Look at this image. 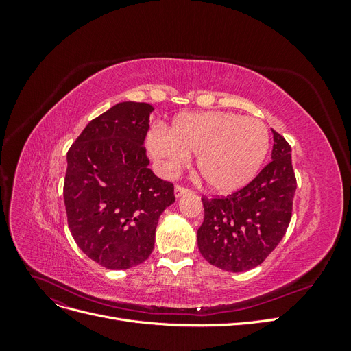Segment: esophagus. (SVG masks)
I'll return each instance as SVG.
<instances>
[{"label": "esophagus", "mask_w": 351, "mask_h": 351, "mask_svg": "<svg viewBox=\"0 0 351 351\" xmlns=\"http://www.w3.org/2000/svg\"><path fill=\"white\" fill-rule=\"evenodd\" d=\"M190 192H192V190H189V189H186V187H183V186H176V187H174V195H176V197H180V196H183V195L190 193Z\"/></svg>", "instance_id": "1"}]
</instances>
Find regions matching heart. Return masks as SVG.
Listing matches in <instances>:
<instances>
[{
    "mask_svg": "<svg viewBox=\"0 0 351 351\" xmlns=\"http://www.w3.org/2000/svg\"><path fill=\"white\" fill-rule=\"evenodd\" d=\"M147 152L167 174L196 155L200 177L217 193H231L258 176L269 152V130L254 117L226 111L178 114L168 130L146 136Z\"/></svg>",
    "mask_w": 351,
    "mask_h": 351,
    "instance_id": "b5f03b06",
    "label": "heart"
}]
</instances>
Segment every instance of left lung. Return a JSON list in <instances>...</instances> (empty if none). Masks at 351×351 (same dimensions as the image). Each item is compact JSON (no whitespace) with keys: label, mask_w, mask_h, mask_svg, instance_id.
I'll return each mask as SVG.
<instances>
[{"label":"left lung","mask_w":351,"mask_h":351,"mask_svg":"<svg viewBox=\"0 0 351 351\" xmlns=\"http://www.w3.org/2000/svg\"><path fill=\"white\" fill-rule=\"evenodd\" d=\"M272 161L230 196L202 199L205 218L197 230L199 252L228 272L258 267L278 246L290 224L295 176L291 146L272 130Z\"/></svg>","instance_id":"1"}]
</instances>
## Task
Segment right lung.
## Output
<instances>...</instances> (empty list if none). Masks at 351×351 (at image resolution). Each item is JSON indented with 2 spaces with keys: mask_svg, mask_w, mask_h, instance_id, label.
Segmentation results:
<instances>
[{
  "mask_svg": "<svg viewBox=\"0 0 351 351\" xmlns=\"http://www.w3.org/2000/svg\"><path fill=\"white\" fill-rule=\"evenodd\" d=\"M154 107L120 102L93 119L67 152L64 204L74 241L107 269H129L154 250L174 186L158 178L143 147Z\"/></svg>",
  "mask_w": 351,
  "mask_h": 351,
  "instance_id": "1",
  "label": "right lung"
}]
</instances>
